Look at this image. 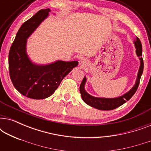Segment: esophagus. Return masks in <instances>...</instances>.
I'll list each match as a JSON object with an SVG mask.
<instances>
[{
	"label": "esophagus",
	"mask_w": 151,
	"mask_h": 151,
	"mask_svg": "<svg viewBox=\"0 0 151 151\" xmlns=\"http://www.w3.org/2000/svg\"><path fill=\"white\" fill-rule=\"evenodd\" d=\"M80 63L82 64V66H86V65H87V62H86V59L84 58H82L80 60Z\"/></svg>",
	"instance_id": "obj_1"
}]
</instances>
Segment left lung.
<instances>
[{
	"mask_svg": "<svg viewBox=\"0 0 151 151\" xmlns=\"http://www.w3.org/2000/svg\"><path fill=\"white\" fill-rule=\"evenodd\" d=\"M135 43V46L136 48V53H137V56L140 59V67L139 71H138L137 78L136 80L135 84L134 85L133 88L129 91L127 93L123 95L122 96L116 98H95L90 96L89 94L86 92L84 90V84L86 82V78L84 77L82 80V83L80 86V92L81 94V97L82 100L86 104H87L89 106L96 108L99 110L102 111H110L113 110L117 108V107L120 106L121 105L124 104L127 101H129L131 99L135 93L137 91L138 86L139 84L140 78H141L142 74L143 73L144 70V62L143 58H142V47L141 41L139 39L136 37L135 40L134 41Z\"/></svg>",
	"mask_w": 151,
	"mask_h": 151,
	"instance_id": "8db88e82",
	"label": "left lung"
}]
</instances>
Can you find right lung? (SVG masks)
<instances>
[{"label":"right lung","mask_w":151,"mask_h":151,"mask_svg":"<svg viewBox=\"0 0 151 151\" xmlns=\"http://www.w3.org/2000/svg\"><path fill=\"white\" fill-rule=\"evenodd\" d=\"M49 9H41L24 22L16 34L9 53V76L14 87L27 98L45 99L57 89L63 78L77 67L78 62L57 61L47 65H36L26 53L27 38L47 17Z\"/></svg>","instance_id":"1"}]
</instances>
